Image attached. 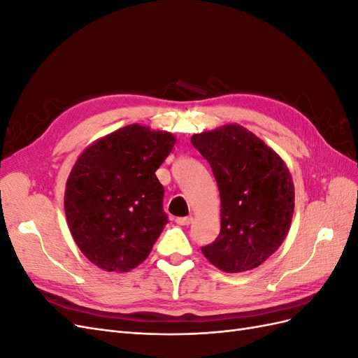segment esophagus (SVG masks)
<instances>
[{
    "label": "esophagus",
    "instance_id": "1",
    "mask_svg": "<svg viewBox=\"0 0 358 358\" xmlns=\"http://www.w3.org/2000/svg\"><path fill=\"white\" fill-rule=\"evenodd\" d=\"M192 222V216H180V218H176V224L179 225H189Z\"/></svg>",
    "mask_w": 358,
    "mask_h": 358
}]
</instances>
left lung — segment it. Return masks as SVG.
I'll use <instances>...</instances> for the list:
<instances>
[{"label":"left lung","instance_id":"obj_1","mask_svg":"<svg viewBox=\"0 0 358 358\" xmlns=\"http://www.w3.org/2000/svg\"><path fill=\"white\" fill-rule=\"evenodd\" d=\"M191 143L209 162L221 197V231L201 248L227 273L252 270L282 245L294 213V185L273 149L246 128L229 124L194 134Z\"/></svg>","mask_w":358,"mask_h":358}]
</instances>
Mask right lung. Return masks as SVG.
I'll list each match as a JSON object with an SVG mask.
<instances>
[{"instance_id": "1", "label": "right lung", "mask_w": 358, "mask_h": 358, "mask_svg": "<svg viewBox=\"0 0 358 358\" xmlns=\"http://www.w3.org/2000/svg\"><path fill=\"white\" fill-rule=\"evenodd\" d=\"M176 143L167 131L127 125L86 148L64 196L82 254L106 272H129L148 258L169 222L155 171Z\"/></svg>"}]
</instances>
